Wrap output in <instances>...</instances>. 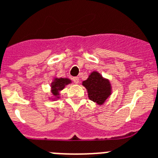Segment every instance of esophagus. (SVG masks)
<instances>
[{
  "instance_id": "1",
  "label": "esophagus",
  "mask_w": 158,
  "mask_h": 158,
  "mask_svg": "<svg viewBox=\"0 0 158 158\" xmlns=\"http://www.w3.org/2000/svg\"><path fill=\"white\" fill-rule=\"evenodd\" d=\"M73 82L75 83V84H78V83H79V78L77 77H73Z\"/></svg>"
}]
</instances>
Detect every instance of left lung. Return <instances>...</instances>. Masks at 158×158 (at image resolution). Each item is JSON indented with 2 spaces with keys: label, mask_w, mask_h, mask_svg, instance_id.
Wrapping results in <instances>:
<instances>
[{
  "label": "left lung",
  "mask_w": 158,
  "mask_h": 158,
  "mask_svg": "<svg viewBox=\"0 0 158 158\" xmlns=\"http://www.w3.org/2000/svg\"><path fill=\"white\" fill-rule=\"evenodd\" d=\"M82 85L87 90L88 97L98 106H102L112 94V85L109 79L104 77L97 71H93Z\"/></svg>",
  "instance_id": "8db88e82"
}]
</instances>
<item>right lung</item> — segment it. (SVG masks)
<instances>
[{
    "instance_id": "right-lung-1",
    "label": "right lung",
    "mask_w": 158,
    "mask_h": 158,
    "mask_svg": "<svg viewBox=\"0 0 158 158\" xmlns=\"http://www.w3.org/2000/svg\"><path fill=\"white\" fill-rule=\"evenodd\" d=\"M72 83V80L67 77H55L52 82L50 84V93L51 96H48L49 101H57L61 97V91H62L66 85Z\"/></svg>"
}]
</instances>
